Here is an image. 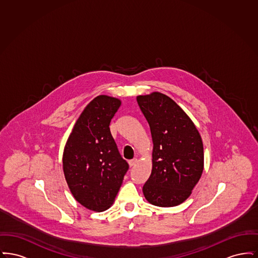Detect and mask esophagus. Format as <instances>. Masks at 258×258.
I'll return each mask as SVG.
<instances>
[{"mask_svg": "<svg viewBox=\"0 0 258 258\" xmlns=\"http://www.w3.org/2000/svg\"><path fill=\"white\" fill-rule=\"evenodd\" d=\"M136 162H137V160L134 159V160H131L128 161V164H130L131 167H133V166H135V164H136Z\"/></svg>", "mask_w": 258, "mask_h": 258, "instance_id": "obj_1", "label": "esophagus"}]
</instances>
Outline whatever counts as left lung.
I'll use <instances>...</instances> for the list:
<instances>
[{
    "instance_id": "obj_1",
    "label": "left lung",
    "mask_w": 258,
    "mask_h": 258,
    "mask_svg": "<svg viewBox=\"0 0 258 258\" xmlns=\"http://www.w3.org/2000/svg\"><path fill=\"white\" fill-rule=\"evenodd\" d=\"M136 99L150 125L154 145L152 172L143 195L155 206L180 205L191 195L204 168L200 134L186 113L166 95L153 92Z\"/></svg>"
}]
</instances>
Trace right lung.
<instances>
[{"instance_id": "right-lung-1", "label": "right lung", "mask_w": 258, "mask_h": 258, "mask_svg": "<svg viewBox=\"0 0 258 258\" xmlns=\"http://www.w3.org/2000/svg\"><path fill=\"white\" fill-rule=\"evenodd\" d=\"M121 99L100 95L81 113L62 154V169L75 200L85 208H110L128 164L121 157L110 133L111 120Z\"/></svg>"}]
</instances>
